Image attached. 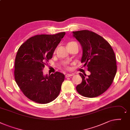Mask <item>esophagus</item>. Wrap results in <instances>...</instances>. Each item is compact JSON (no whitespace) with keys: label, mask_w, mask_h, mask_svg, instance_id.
<instances>
[{"label":"esophagus","mask_w":130,"mask_h":130,"mask_svg":"<svg viewBox=\"0 0 130 130\" xmlns=\"http://www.w3.org/2000/svg\"><path fill=\"white\" fill-rule=\"evenodd\" d=\"M74 74L73 73L71 74H69V73H68L66 75V78H68V77H70L71 76H73Z\"/></svg>","instance_id":"esophagus-1"}]
</instances>
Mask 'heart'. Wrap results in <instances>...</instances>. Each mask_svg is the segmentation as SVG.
<instances>
[{
    "label": "heart",
    "instance_id": "heart-1",
    "mask_svg": "<svg viewBox=\"0 0 130 130\" xmlns=\"http://www.w3.org/2000/svg\"><path fill=\"white\" fill-rule=\"evenodd\" d=\"M76 43L75 42H70V43H69L68 44H68H72V43Z\"/></svg>",
    "mask_w": 130,
    "mask_h": 130
}]
</instances>
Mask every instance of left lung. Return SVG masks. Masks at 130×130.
Here are the masks:
<instances>
[{"mask_svg": "<svg viewBox=\"0 0 130 130\" xmlns=\"http://www.w3.org/2000/svg\"><path fill=\"white\" fill-rule=\"evenodd\" d=\"M72 34L82 47L81 62L87 66L91 73L88 76L79 73L82 81L76 90L85 97H96L110 87L115 77L117 70L115 53L107 41L93 32L84 30L73 31Z\"/></svg>", "mask_w": 130, "mask_h": 130, "instance_id": "8db88e82", "label": "left lung"}]
</instances>
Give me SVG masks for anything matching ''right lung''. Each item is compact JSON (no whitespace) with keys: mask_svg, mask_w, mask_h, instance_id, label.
<instances>
[{"mask_svg":"<svg viewBox=\"0 0 130 130\" xmlns=\"http://www.w3.org/2000/svg\"><path fill=\"white\" fill-rule=\"evenodd\" d=\"M65 34L35 36L18 50L14 62L15 81L25 96L35 102L48 103L60 93L64 74L56 72L44 75L42 70Z\"/></svg>","mask_w":130,"mask_h":130,"instance_id":"add662e5","label":"right lung"}]
</instances>
